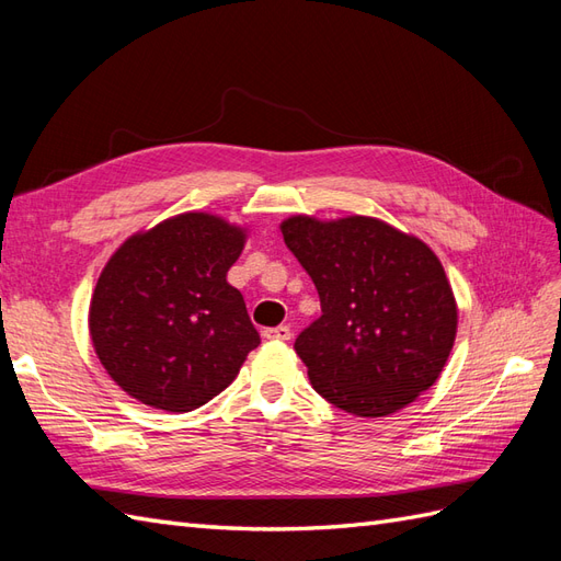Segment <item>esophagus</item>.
<instances>
[{
  "mask_svg": "<svg viewBox=\"0 0 561 561\" xmlns=\"http://www.w3.org/2000/svg\"><path fill=\"white\" fill-rule=\"evenodd\" d=\"M263 339H267V341H289L291 339V329L286 327V324L263 329Z\"/></svg>",
  "mask_w": 561,
  "mask_h": 561,
  "instance_id": "34e87169",
  "label": "esophagus"
}]
</instances>
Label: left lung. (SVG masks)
I'll use <instances>...</instances> for the list:
<instances>
[{
	"instance_id": "left-lung-1",
	"label": "left lung",
	"mask_w": 561,
	"mask_h": 561,
	"mask_svg": "<svg viewBox=\"0 0 561 561\" xmlns=\"http://www.w3.org/2000/svg\"><path fill=\"white\" fill-rule=\"evenodd\" d=\"M279 229L320 294L322 318L294 343L312 389L355 417L414 403L440 377L457 334L436 253L369 215H291Z\"/></svg>"
}]
</instances>
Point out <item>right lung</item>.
<instances>
[{"instance_id":"1","label":"right lung","mask_w":561,"mask_h":561,"mask_svg":"<svg viewBox=\"0 0 561 561\" xmlns=\"http://www.w3.org/2000/svg\"><path fill=\"white\" fill-rule=\"evenodd\" d=\"M249 227L190 210L127 237L90 300V339L108 377L139 403L192 412L225 391L261 343L227 282Z\"/></svg>"}]
</instances>
